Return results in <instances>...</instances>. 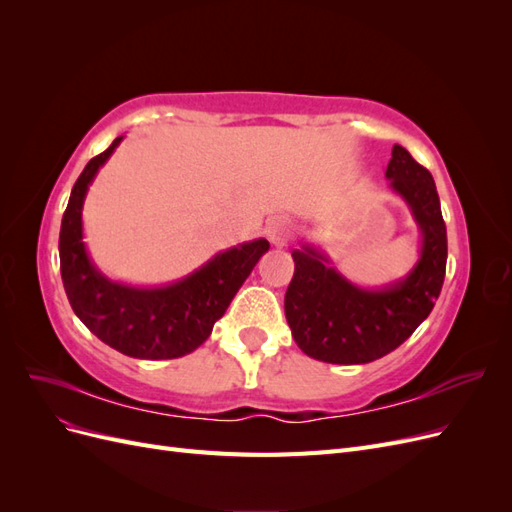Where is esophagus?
<instances>
[{
    "label": "esophagus",
    "instance_id": "1",
    "mask_svg": "<svg viewBox=\"0 0 512 512\" xmlns=\"http://www.w3.org/2000/svg\"><path fill=\"white\" fill-rule=\"evenodd\" d=\"M290 222L288 220H284V218H275V220H271L269 224H267V237H269V241L271 243H275V245H284L286 241H288V237H290Z\"/></svg>",
    "mask_w": 512,
    "mask_h": 512
}]
</instances>
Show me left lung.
<instances>
[{
    "mask_svg": "<svg viewBox=\"0 0 512 512\" xmlns=\"http://www.w3.org/2000/svg\"><path fill=\"white\" fill-rule=\"evenodd\" d=\"M386 179L421 228V256L404 280L361 288L331 267L316 247L294 250L284 309L294 342L312 359L337 365L382 359L406 342L440 297L448 250L436 183L401 145L393 147Z\"/></svg>",
    "mask_w": 512,
    "mask_h": 512,
    "instance_id": "left-lung-1",
    "label": "left lung"
}]
</instances>
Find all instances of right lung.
I'll return each mask as SVG.
<instances>
[{"label": "right lung", "instance_id": "1", "mask_svg": "<svg viewBox=\"0 0 512 512\" xmlns=\"http://www.w3.org/2000/svg\"><path fill=\"white\" fill-rule=\"evenodd\" d=\"M123 136L91 158L76 179L59 230L61 280L74 314L104 344L134 359H179L211 335L260 256L267 239H256L215 254L183 280L160 288H134L104 277L83 243V203L100 166Z\"/></svg>", "mask_w": 512, "mask_h": 512}]
</instances>
